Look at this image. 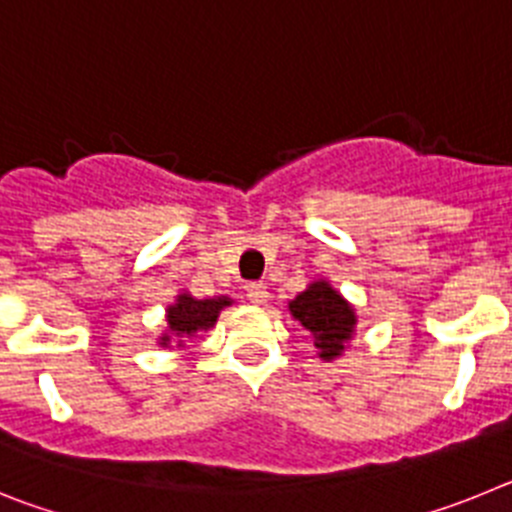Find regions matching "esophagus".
Listing matches in <instances>:
<instances>
[{"label":"esophagus","instance_id":"obj_1","mask_svg":"<svg viewBox=\"0 0 512 512\" xmlns=\"http://www.w3.org/2000/svg\"><path fill=\"white\" fill-rule=\"evenodd\" d=\"M246 297L253 302V305H264L266 297H269V289H266L264 284H248Z\"/></svg>","mask_w":512,"mask_h":512}]
</instances>
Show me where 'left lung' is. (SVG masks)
I'll return each mask as SVG.
<instances>
[{
	"label": "left lung",
	"mask_w": 512,
	"mask_h": 512,
	"mask_svg": "<svg viewBox=\"0 0 512 512\" xmlns=\"http://www.w3.org/2000/svg\"><path fill=\"white\" fill-rule=\"evenodd\" d=\"M289 312L302 328L310 330L323 361L338 359L354 338L356 310L325 279L307 284L305 292L289 302Z\"/></svg>",
	"instance_id": "1"
}]
</instances>
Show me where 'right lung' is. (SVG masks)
Masks as SVG:
<instances>
[{
  "label": "right lung",
  "instance_id": "right-lung-1",
  "mask_svg": "<svg viewBox=\"0 0 512 512\" xmlns=\"http://www.w3.org/2000/svg\"><path fill=\"white\" fill-rule=\"evenodd\" d=\"M233 305L230 297H210V300H197L189 292L176 295L174 305L166 307V333L158 338V346L169 348L174 338H179L176 346H182V338L194 336L197 330H210L217 323V315L223 307Z\"/></svg>",
  "mask_w": 512,
  "mask_h": 512
}]
</instances>
